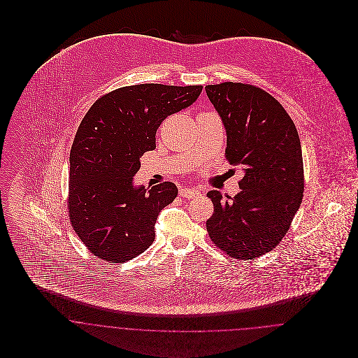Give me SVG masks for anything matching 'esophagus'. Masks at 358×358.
<instances>
[{"instance_id": "obj_1", "label": "esophagus", "mask_w": 358, "mask_h": 358, "mask_svg": "<svg viewBox=\"0 0 358 358\" xmlns=\"http://www.w3.org/2000/svg\"><path fill=\"white\" fill-rule=\"evenodd\" d=\"M179 194H180L182 197H185V199H193V197L200 196L201 193H200L199 190H196V189H180Z\"/></svg>"}]
</instances>
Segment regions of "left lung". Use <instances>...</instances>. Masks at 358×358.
<instances>
[{"label": "left lung", "instance_id": "8db88e82", "mask_svg": "<svg viewBox=\"0 0 358 358\" xmlns=\"http://www.w3.org/2000/svg\"><path fill=\"white\" fill-rule=\"evenodd\" d=\"M226 129V158L244 176L233 199L210 190V240L227 255L252 259L282 240L303 197V158L294 121L271 95L240 83L205 87Z\"/></svg>", "mask_w": 358, "mask_h": 358}]
</instances>
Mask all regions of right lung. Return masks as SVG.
Segmentation results:
<instances>
[{
	"instance_id": "add662e5",
	"label": "right lung",
	"mask_w": 358,
	"mask_h": 358,
	"mask_svg": "<svg viewBox=\"0 0 358 358\" xmlns=\"http://www.w3.org/2000/svg\"><path fill=\"white\" fill-rule=\"evenodd\" d=\"M201 91V85H131L104 95L85 114L70 152L69 213L94 255L121 263L153 244L157 216L178 187L135 186L139 158L155 149L161 122L192 106Z\"/></svg>"
}]
</instances>
